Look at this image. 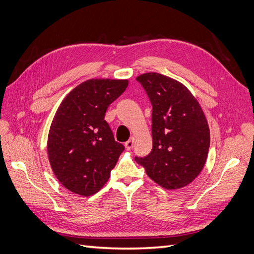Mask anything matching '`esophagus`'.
<instances>
[{"label":"esophagus","mask_w":254,"mask_h":254,"mask_svg":"<svg viewBox=\"0 0 254 254\" xmlns=\"http://www.w3.org/2000/svg\"><path fill=\"white\" fill-rule=\"evenodd\" d=\"M134 144V137H130V139L125 143V148L127 150H131Z\"/></svg>","instance_id":"esophagus-1"}]
</instances>
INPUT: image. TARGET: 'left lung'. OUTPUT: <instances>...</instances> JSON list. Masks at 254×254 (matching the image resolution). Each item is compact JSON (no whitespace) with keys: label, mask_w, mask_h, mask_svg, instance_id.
<instances>
[{"label":"left lung","mask_w":254,"mask_h":254,"mask_svg":"<svg viewBox=\"0 0 254 254\" xmlns=\"http://www.w3.org/2000/svg\"><path fill=\"white\" fill-rule=\"evenodd\" d=\"M152 105V149L135 158L160 187H187L201 173L210 147V128L193 93L178 80L159 73L137 76Z\"/></svg>","instance_id":"left-lung-1"}]
</instances>
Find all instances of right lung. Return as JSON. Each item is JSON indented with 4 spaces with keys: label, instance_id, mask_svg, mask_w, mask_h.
<instances>
[{
    "label": "right lung",
    "instance_id": "obj_1",
    "mask_svg": "<svg viewBox=\"0 0 254 254\" xmlns=\"http://www.w3.org/2000/svg\"><path fill=\"white\" fill-rule=\"evenodd\" d=\"M128 79L96 78L68 93L54 115L48 156L54 175L72 193L92 196L108 181L124 146L114 141L105 113Z\"/></svg>",
    "mask_w": 254,
    "mask_h": 254
}]
</instances>
